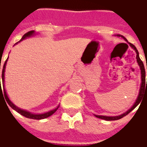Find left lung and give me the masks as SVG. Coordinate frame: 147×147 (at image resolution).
<instances>
[{
	"label": "left lung",
	"instance_id": "8db88e82",
	"mask_svg": "<svg viewBox=\"0 0 147 147\" xmlns=\"http://www.w3.org/2000/svg\"><path fill=\"white\" fill-rule=\"evenodd\" d=\"M118 36H120V35H117ZM121 37L123 38V40H125L127 42V40L126 39L124 36H121ZM130 46L132 47L133 49H134L136 51V53H137V61L138 62V64H139L140 67V70H141V78H142V82H141V86H140V93L139 95H138V98H137V100H136V102L134 103V105H133V107L130 108L129 111L124 113V114H121V115H119V116H116V117H107V116H100V115H95L96 117L98 118H100L103 119V120H105V121H116V120H119V119L122 118L123 117H125L126 115H127L129 113H130L131 111L134 109L135 107H137V105H139L140 101H141L142 98H143V96H144V92H146V91H147V82L146 84V71H145V69H144V63L142 62V60L140 59L139 56V53H138V51H137V48L135 47L134 45H133L132 43H130V42H128ZM147 69V66H146Z\"/></svg>",
	"mask_w": 147,
	"mask_h": 147
}]
</instances>
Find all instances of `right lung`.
<instances>
[{
  "instance_id": "right-lung-1",
  "label": "right lung",
  "mask_w": 147,
  "mask_h": 147,
  "mask_svg": "<svg viewBox=\"0 0 147 147\" xmlns=\"http://www.w3.org/2000/svg\"><path fill=\"white\" fill-rule=\"evenodd\" d=\"M33 34H34V31L33 30L29 31V32H27V33H25V34L23 36V37H22V39L20 40L19 42H20V41H22L23 40H24L25 38L29 37V36H30L33 35ZM18 42H17V43H18ZM17 43H16V44H17ZM7 60H6L5 62H4V64H3V69H2V83H3V95H4V98H5V99L7 100V102L8 103V105H10V107H12L13 109L15 110V111H16L17 112H18L19 114H20L21 115H23V116L26 117H27V118L35 119V120H41V119L47 118V117H48L51 116L52 114H54V113H55V112L57 111V109L59 108V107H57L56 108H55L54 110H53V111H49V112H47V113H45V114H32V113H30V112L26 111H24V110L20 109V108H19V107H16V106H15V105H13V104L11 101H10V99L8 98L7 94V93H6V91H5V89H4V85H3V82H4V71H5V67H6V64H7ZM0 69H1V64H0ZM0 80H1V78H0ZM0 87H1L0 91L1 92H2V90H1V82H0Z\"/></svg>"
}]
</instances>
